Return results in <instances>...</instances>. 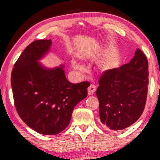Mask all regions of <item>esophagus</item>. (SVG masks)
I'll use <instances>...</instances> for the list:
<instances>
[{
	"instance_id": "obj_1",
	"label": "esophagus",
	"mask_w": 160,
	"mask_h": 160,
	"mask_svg": "<svg viewBox=\"0 0 160 160\" xmlns=\"http://www.w3.org/2000/svg\"><path fill=\"white\" fill-rule=\"evenodd\" d=\"M96 91V87L94 84H91L90 86L88 87L87 92H88V95H92Z\"/></svg>"
}]
</instances>
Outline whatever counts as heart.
Here are the masks:
<instances>
[{
    "label": "heart",
    "instance_id": "1",
    "mask_svg": "<svg viewBox=\"0 0 160 160\" xmlns=\"http://www.w3.org/2000/svg\"><path fill=\"white\" fill-rule=\"evenodd\" d=\"M71 64H72V67H73L75 70H76V71H84L85 70V68L84 67V65L80 64L79 62H77V61L73 60V61H72Z\"/></svg>",
    "mask_w": 160,
    "mask_h": 160
}]
</instances>
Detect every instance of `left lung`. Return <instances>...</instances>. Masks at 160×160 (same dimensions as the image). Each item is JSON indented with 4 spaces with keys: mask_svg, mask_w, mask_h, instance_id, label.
<instances>
[{
    "mask_svg": "<svg viewBox=\"0 0 160 160\" xmlns=\"http://www.w3.org/2000/svg\"><path fill=\"white\" fill-rule=\"evenodd\" d=\"M96 95L100 119L107 130H124L135 123L144 110L148 84L147 58L137 49L128 64L104 72Z\"/></svg>",
    "mask_w": 160,
    "mask_h": 160,
    "instance_id": "left-lung-1",
    "label": "left lung"
}]
</instances>
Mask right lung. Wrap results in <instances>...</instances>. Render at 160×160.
Listing matches in <instances>:
<instances>
[{
    "label": "right lung",
    "instance_id": "add662e5",
    "mask_svg": "<svg viewBox=\"0 0 160 160\" xmlns=\"http://www.w3.org/2000/svg\"><path fill=\"white\" fill-rule=\"evenodd\" d=\"M51 40L26 47L12 72L13 96L22 121L37 132L56 135L67 128L75 106L87 96L89 82L72 84L64 65L47 68L39 62L50 51Z\"/></svg>",
    "mask_w": 160,
    "mask_h": 160
}]
</instances>
